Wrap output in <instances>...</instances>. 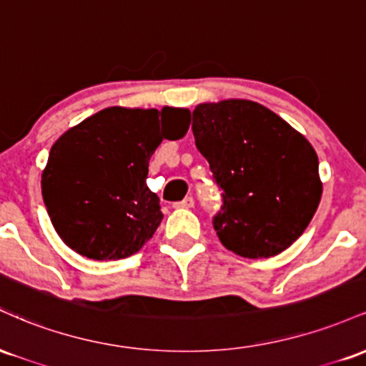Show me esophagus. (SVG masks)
Returning a JSON list of instances; mask_svg holds the SVG:
<instances>
[{"mask_svg": "<svg viewBox=\"0 0 366 366\" xmlns=\"http://www.w3.org/2000/svg\"><path fill=\"white\" fill-rule=\"evenodd\" d=\"M192 207H194V199H192L191 196L184 197V199L179 201V203H174V208H186V209H189V208H192Z\"/></svg>", "mask_w": 366, "mask_h": 366, "instance_id": "1", "label": "esophagus"}]
</instances>
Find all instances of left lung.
Returning a JSON list of instances; mask_svg holds the SVG:
<instances>
[{
	"label": "left lung",
	"instance_id": "8db88e82",
	"mask_svg": "<svg viewBox=\"0 0 366 366\" xmlns=\"http://www.w3.org/2000/svg\"><path fill=\"white\" fill-rule=\"evenodd\" d=\"M192 134L224 191L213 218L222 244L253 259L287 249L322 197L318 157L310 141L249 99L197 104Z\"/></svg>",
	"mask_w": 366,
	"mask_h": 366
}]
</instances>
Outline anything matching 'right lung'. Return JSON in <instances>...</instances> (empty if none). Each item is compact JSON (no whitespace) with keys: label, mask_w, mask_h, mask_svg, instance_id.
I'll use <instances>...</instances> for the list:
<instances>
[{"label":"right lung","mask_w":366,"mask_h":366,"mask_svg":"<svg viewBox=\"0 0 366 366\" xmlns=\"http://www.w3.org/2000/svg\"><path fill=\"white\" fill-rule=\"evenodd\" d=\"M187 108L110 107L58 137L41 177L43 199L61 241L86 258L137 253L162 222L159 197L146 186L151 154L180 139Z\"/></svg>","instance_id":"1"}]
</instances>
